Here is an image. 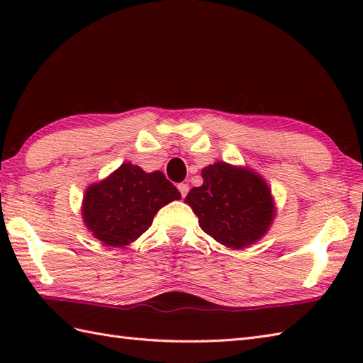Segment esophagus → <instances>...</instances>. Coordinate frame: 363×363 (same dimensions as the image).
Listing matches in <instances>:
<instances>
[{
  "mask_svg": "<svg viewBox=\"0 0 363 363\" xmlns=\"http://www.w3.org/2000/svg\"><path fill=\"white\" fill-rule=\"evenodd\" d=\"M177 189H179L182 198L189 194V184H184V182H182V184H179V186H177Z\"/></svg>",
  "mask_w": 363,
  "mask_h": 363,
  "instance_id": "obj_1",
  "label": "esophagus"
}]
</instances>
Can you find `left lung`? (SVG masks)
I'll return each instance as SVG.
<instances>
[{"mask_svg":"<svg viewBox=\"0 0 363 363\" xmlns=\"http://www.w3.org/2000/svg\"><path fill=\"white\" fill-rule=\"evenodd\" d=\"M201 176L203 186L191 189L186 203L206 234L233 250L246 248L267 234L276 211L264 177L226 162L203 168Z\"/></svg>","mask_w":363,"mask_h":363,"instance_id":"1","label":"left lung"}]
</instances>
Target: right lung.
Wrapping results in <instances>:
<instances>
[{
    "mask_svg": "<svg viewBox=\"0 0 363 363\" xmlns=\"http://www.w3.org/2000/svg\"><path fill=\"white\" fill-rule=\"evenodd\" d=\"M174 199H181L179 190L164 173H145L126 162L86 190L82 218L95 238L121 248L137 240L151 226L160 207Z\"/></svg>",
    "mask_w": 363,
    "mask_h": 363,
    "instance_id": "add662e5",
    "label": "right lung"
}]
</instances>
